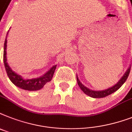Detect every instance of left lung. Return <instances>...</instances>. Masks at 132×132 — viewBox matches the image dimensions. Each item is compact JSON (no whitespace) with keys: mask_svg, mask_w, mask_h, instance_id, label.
Returning a JSON list of instances; mask_svg holds the SVG:
<instances>
[{"mask_svg":"<svg viewBox=\"0 0 132 132\" xmlns=\"http://www.w3.org/2000/svg\"><path fill=\"white\" fill-rule=\"evenodd\" d=\"M130 70H131V67H129L128 68L127 71L125 72V75L123 76L121 79H120V81H119L118 83H117L115 85H114L113 87H111V88L107 89L106 90L103 91H93L89 89H88L87 87H86L85 86H84L82 83L80 82L79 79H78V77H77V83L79 85V87L81 89V90L84 92L85 94H87V96H90V97H94V98H100V97H104L106 96H108L109 95H111V94L114 93V92H116L117 90H118L123 85V83H125V81L127 80V77L129 76V72H130Z\"/></svg>","mask_w":132,"mask_h":132,"instance_id":"1","label":"left lung"}]
</instances>
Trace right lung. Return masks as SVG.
Returning <instances> with one entry per match:
<instances>
[{
	"label": "right lung",
	"instance_id": "1",
	"mask_svg": "<svg viewBox=\"0 0 132 132\" xmlns=\"http://www.w3.org/2000/svg\"><path fill=\"white\" fill-rule=\"evenodd\" d=\"M8 32L7 34V35H8ZM6 49H7V38L5 39V44H4L3 61H4L5 68V70H6V72H7V75H8L11 81L15 85H16L18 87H20V88L25 89V90L36 91L43 88L46 83L51 81L52 77L53 76V74H54V72H55V70L56 68L57 65L53 66L47 73H45L43 76H42V77H39V78L25 80L21 76L18 75L15 72H14L11 69L10 67L9 66L7 62V57H6V54H7Z\"/></svg>",
	"mask_w": 132,
	"mask_h": 132
}]
</instances>
